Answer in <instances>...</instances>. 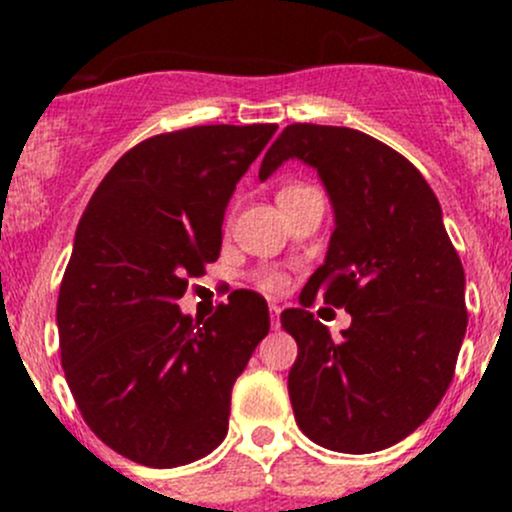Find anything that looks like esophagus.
<instances>
[{
  "label": "esophagus",
  "instance_id": "esophagus-1",
  "mask_svg": "<svg viewBox=\"0 0 512 512\" xmlns=\"http://www.w3.org/2000/svg\"><path fill=\"white\" fill-rule=\"evenodd\" d=\"M270 314H272V329H280V307H277V304H272Z\"/></svg>",
  "mask_w": 512,
  "mask_h": 512
}]
</instances>
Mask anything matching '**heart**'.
<instances>
[{"label":"heart","instance_id":"heart-1","mask_svg":"<svg viewBox=\"0 0 512 512\" xmlns=\"http://www.w3.org/2000/svg\"><path fill=\"white\" fill-rule=\"evenodd\" d=\"M289 188H294V185H289ZM262 285H265L267 289H282V285H285V282H282V277L270 275V277H265V282H262Z\"/></svg>","mask_w":512,"mask_h":512}]
</instances>
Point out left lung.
<instances>
[{"label": "left lung", "mask_w": 512, "mask_h": 512, "mask_svg": "<svg viewBox=\"0 0 512 512\" xmlns=\"http://www.w3.org/2000/svg\"><path fill=\"white\" fill-rule=\"evenodd\" d=\"M317 170L334 210L324 265L280 314L297 342L287 389L304 436L374 453L414 433L446 394L466 337V275L438 198L394 148L344 126L292 123L260 165ZM322 296L353 314L334 343L306 309Z\"/></svg>", "instance_id": "obj_1"}]
</instances>
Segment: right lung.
I'll use <instances>...</instances> for the list:
<instances>
[{"mask_svg": "<svg viewBox=\"0 0 512 512\" xmlns=\"http://www.w3.org/2000/svg\"><path fill=\"white\" fill-rule=\"evenodd\" d=\"M275 131L148 138L108 170L76 227L56 304L61 364L91 431L141 466H185L223 443L232 384L270 332L250 289L205 322L178 299L218 260L227 203Z\"/></svg>", "mask_w": 512, "mask_h": 512, "instance_id": "1", "label": "right lung"}]
</instances>
